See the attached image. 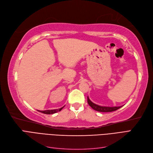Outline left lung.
<instances>
[{
    "label": "left lung",
    "instance_id": "1",
    "mask_svg": "<svg viewBox=\"0 0 153 153\" xmlns=\"http://www.w3.org/2000/svg\"><path fill=\"white\" fill-rule=\"evenodd\" d=\"M87 102L88 104L89 105L91 108H93L94 110L98 111V112H113V111L117 110V109L122 107L123 106H100L98 105H96L94 103H92V101L89 100V97L87 96Z\"/></svg>",
    "mask_w": 153,
    "mask_h": 153
}]
</instances>
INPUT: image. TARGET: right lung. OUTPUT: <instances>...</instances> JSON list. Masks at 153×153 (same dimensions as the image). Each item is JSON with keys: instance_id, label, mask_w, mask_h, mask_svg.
Listing matches in <instances>:
<instances>
[{"instance_id": "add662e5", "label": "right lung", "mask_w": 153, "mask_h": 153, "mask_svg": "<svg viewBox=\"0 0 153 153\" xmlns=\"http://www.w3.org/2000/svg\"><path fill=\"white\" fill-rule=\"evenodd\" d=\"M64 108V106L61 108H58V109H54V110H43V111H40V110H38L39 112H41V113H43V114H55L57 112H60L62 108Z\"/></svg>"}]
</instances>
